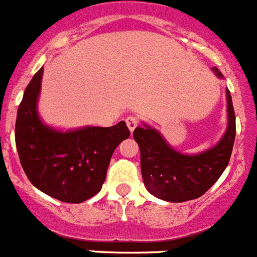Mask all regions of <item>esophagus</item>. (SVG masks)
<instances>
[{
    "instance_id": "obj_1",
    "label": "esophagus",
    "mask_w": 257,
    "mask_h": 257,
    "mask_svg": "<svg viewBox=\"0 0 257 257\" xmlns=\"http://www.w3.org/2000/svg\"><path fill=\"white\" fill-rule=\"evenodd\" d=\"M125 122H126V125H128L129 131H131V132H133L136 126H137V124H139V117H137V116H132V114H129L128 117L125 118Z\"/></svg>"
}]
</instances>
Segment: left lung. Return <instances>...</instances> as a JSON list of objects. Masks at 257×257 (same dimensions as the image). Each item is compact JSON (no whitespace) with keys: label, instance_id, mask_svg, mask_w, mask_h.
<instances>
[{"label":"left lung","instance_id":"left-lung-1","mask_svg":"<svg viewBox=\"0 0 257 257\" xmlns=\"http://www.w3.org/2000/svg\"><path fill=\"white\" fill-rule=\"evenodd\" d=\"M219 78L222 72L212 68ZM228 126L223 139L211 149L186 156L169 147L160 133L149 126L133 132L141 153L144 183L154 197L168 202H186L202 197L222 176L230 162L236 124L230 91L227 89Z\"/></svg>","mask_w":257,"mask_h":257}]
</instances>
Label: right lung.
Wrapping results in <instances>:
<instances>
[{
    "instance_id": "obj_1",
    "label": "right lung",
    "mask_w": 257,
    "mask_h": 257,
    "mask_svg": "<svg viewBox=\"0 0 257 257\" xmlns=\"http://www.w3.org/2000/svg\"><path fill=\"white\" fill-rule=\"evenodd\" d=\"M42 74L43 68L27 84L17 112L21 165L37 189L62 202L80 203L101 190L114 149L131 132L125 121L66 133L43 125L37 112Z\"/></svg>"
}]
</instances>
